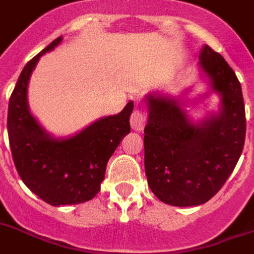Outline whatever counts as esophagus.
<instances>
[{
    "mask_svg": "<svg viewBox=\"0 0 254 254\" xmlns=\"http://www.w3.org/2000/svg\"><path fill=\"white\" fill-rule=\"evenodd\" d=\"M144 124H146V115L140 110H134L130 116V127L133 130L140 131L143 130Z\"/></svg>",
    "mask_w": 254,
    "mask_h": 254,
    "instance_id": "1",
    "label": "esophagus"
}]
</instances>
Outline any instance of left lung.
Returning a JSON list of instances; mask_svg holds the SVG:
<instances>
[{
  "label": "left lung",
  "instance_id": "obj_1",
  "mask_svg": "<svg viewBox=\"0 0 254 254\" xmlns=\"http://www.w3.org/2000/svg\"><path fill=\"white\" fill-rule=\"evenodd\" d=\"M199 61L212 90L221 97L218 114L193 124L178 98L147 97V181L157 199L174 206L200 205L212 199L232 173L246 140V108L235 72L208 45Z\"/></svg>",
  "mask_w": 254,
  "mask_h": 254
}]
</instances>
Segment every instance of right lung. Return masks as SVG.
I'll list each match as a JSON object with an SVG mask.
<instances>
[{
  "label": "right lung",
  "mask_w": 254,
  "mask_h": 254,
  "mask_svg": "<svg viewBox=\"0 0 254 254\" xmlns=\"http://www.w3.org/2000/svg\"><path fill=\"white\" fill-rule=\"evenodd\" d=\"M62 36L25 64L7 112V131L15 168L25 186L50 205L91 200L101 190L110 157L130 131L133 102L120 114L93 123L71 138H54L29 112L28 81L42 55L58 46Z\"/></svg>",
  "instance_id": "right-lung-1"
}]
</instances>
